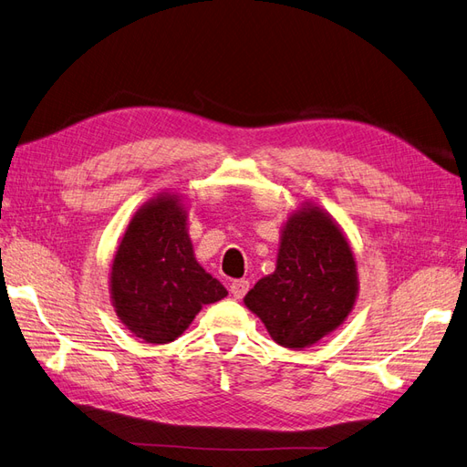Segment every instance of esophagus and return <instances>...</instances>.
<instances>
[{"label":"esophagus","instance_id":"1","mask_svg":"<svg viewBox=\"0 0 467 467\" xmlns=\"http://www.w3.org/2000/svg\"><path fill=\"white\" fill-rule=\"evenodd\" d=\"M249 290V282L247 280H234L232 286H230V292L235 300H242L244 296L247 294Z\"/></svg>","mask_w":467,"mask_h":467}]
</instances>
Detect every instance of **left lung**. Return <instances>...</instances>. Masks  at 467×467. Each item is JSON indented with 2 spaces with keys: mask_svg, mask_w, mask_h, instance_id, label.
<instances>
[{
  "mask_svg": "<svg viewBox=\"0 0 467 467\" xmlns=\"http://www.w3.org/2000/svg\"><path fill=\"white\" fill-rule=\"evenodd\" d=\"M357 296V259L347 234L327 210L306 202L282 223L275 273L244 304L275 343L302 350L341 327Z\"/></svg>",
  "mask_w": 467,
  "mask_h": 467,
  "instance_id": "1",
  "label": "left lung"
}]
</instances>
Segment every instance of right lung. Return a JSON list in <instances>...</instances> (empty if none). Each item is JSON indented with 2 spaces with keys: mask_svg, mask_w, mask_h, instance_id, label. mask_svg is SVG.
<instances>
[{
  "mask_svg": "<svg viewBox=\"0 0 467 467\" xmlns=\"http://www.w3.org/2000/svg\"><path fill=\"white\" fill-rule=\"evenodd\" d=\"M117 317L146 343H171L202 306L228 296L194 257L189 210L179 192L153 196L132 216L109 275Z\"/></svg>",
  "mask_w": 467,
  "mask_h": 467,
  "instance_id": "1",
  "label": "right lung"
}]
</instances>
